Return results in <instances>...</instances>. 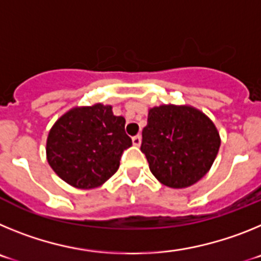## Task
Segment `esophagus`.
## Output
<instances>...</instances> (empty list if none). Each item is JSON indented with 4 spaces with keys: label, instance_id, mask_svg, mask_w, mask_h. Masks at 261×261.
Instances as JSON below:
<instances>
[{
    "label": "esophagus",
    "instance_id": "34e87169",
    "mask_svg": "<svg viewBox=\"0 0 261 261\" xmlns=\"http://www.w3.org/2000/svg\"><path fill=\"white\" fill-rule=\"evenodd\" d=\"M141 136L140 135H137V136H135V137L132 138V142H133V145H135V146H140V145H141Z\"/></svg>",
    "mask_w": 261,
    "mask_h": 261
}]
</instances>
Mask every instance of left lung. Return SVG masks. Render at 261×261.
<instances>
[{
    "mask_svg": "<svg viewBox=\"0 0 261 261\" xmlns=\"http://www.w3.org/2000/svg\"><path fill=\"white\" fill-rule=\"evenodd\" d=\"M214 123L192 106L149 108L141 151L151 174L170 188H187L204 177L220 150Z\"/></svg>",
    "mask_w": 261,
    "mask_h": 261,
    "instance_id": "left-lung-1",
    "label": "left lung"
}]
</instances>
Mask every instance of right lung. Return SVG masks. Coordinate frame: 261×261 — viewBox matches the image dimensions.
I'll return each instance as SVG.
<instances>
[{
	"instance_id": "add662e5",
	"label": "right lung",
	"mask_w": 261,
	"mask_h": 261,
	"mask_svg": "<svg viewBox=\"0 0 261 261\" xmlns=\"http://www.w3.org/2000/svg\"><path fill=\"white\" fill-rule=\"evenodd\" d=\"M125 119L115 116L112 106L95 103L73 107L60 116L47 137V161L65 183L93 190L110 179L132 140Z\"/></svg>"
}]
</instances>
